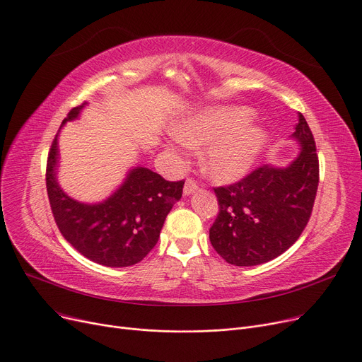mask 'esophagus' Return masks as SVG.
Wrapping results in <instances>:
<instances>
[{"instance_id":"1","label":"esophagus","mask_w":362,"mask_h":362,"mask_svg":"<svg viewBox=\"0 0 362 362\" xmlns=\"http://www.w3.org/2000/svg\"><path fill=\"white\" fill-rule=\"evenodd\" d=\"M198 189V183L192 179V177H189V179H186V182H185V187H183V194L185 195H191V194H194L195 191Z\"/></svg>"}]
</instances>
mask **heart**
Returning <instances> with one entry per match:
<instances>
[{
  "mask_svg": "<svg viewBox=\"0 0 362 362\" xmlns=\"http://www.w3.org/2000/svg\"><path fill=\"white\" fill-rule=\"evenodd\" d=\"M251 119L250 108H208L183 120L176 136L183 145L210 142L204 154L206 173L232 182L250 170L267 142V133Z\"/></svg>",
  "mask_w": 362,
  "mask_h": 362,
  "instance_id": "1",
  "label": "heart"
}]
</instances>
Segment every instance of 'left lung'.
Listing matches in <instances>:
<instances>
[{
  "label": "left lung",
  "instance_id": "obj_1",
  "mask_svg": "<svg viewBox=\"0 0 362 362\" xmlns=\"http://www.w3.org/2000/svg\"><path fill=\"white\" fill-rule=\"evenodd\" d=\"M292 138L302 149L288 167L261 165L236 183L214 187L220 210L210 240L229 264L248 267L274 259L308 224L320 179L318 156L300 112Z\"/></svg>",
  "mask_w": 362,
  "mask_h": 362
}]
</instances>
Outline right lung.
<instances>
[{
	"instance_id": "add662e5",
	"label": "right lung",
	"mask_w": 362,
	"mask_h": 362,
	"mask_svg": "<svg viewBox=\"0 0 362 362\" xmlns=\"http://www.w3.org/2000/svg\"><path fill=\"white\" fill-rule=\"evenodd\" d=\"M86 103L69 111L74 120ZM57 133L47 160V192L57 227L64 239L90 261L107 267H129L142 261L158 242L164 220L183 192L185 180L168 182L145 167L130 170L108 199L82 204L57 183Z\"/></svg>"
}]
</instances>
